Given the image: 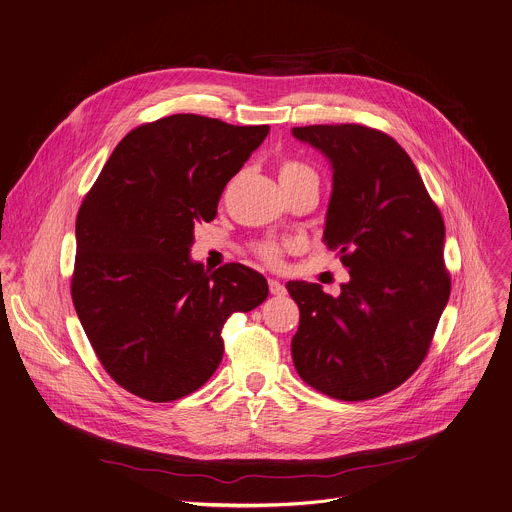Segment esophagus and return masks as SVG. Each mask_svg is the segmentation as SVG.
<instances>
[{
	"instance_id": "1",
	"label": "esophagus",
	"mask_w": 512,
	"mask_h": 512,
	"mask_svg": "<svg viewBox=\"0 0 512 512\" xmlns=\"http://www.w3.org/2000/svg\"><path fill=\"white\" fill-rule=\"evenodd\" d=\"M269 291H271V295H285L287 293V289H285V285L279 281V279H269Z\"/></svg>"
}]
</instances>
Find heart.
Wrapping results in <instances>:
<instances>
[{
    "instance_id": "obj_1",
    "label": "heart",
    "mask_w": 512,
    "mask_h": 512,
    "mask_svg": "<svg viewBox=\"0 0 512 512\" xmlns=\"http://www.w3.org/2000/svg\"><path fill=\"white\" fill-rule=\"evenodd\" d=\"M295 181H315L317 183V177L313 173V168H309L307 164L287 158L279 164V183H295ZM255 251L267 263H277L279 255H281V247L277 243H271V241L259 243L255 247Z\"/></svg>"
}]
</instances>
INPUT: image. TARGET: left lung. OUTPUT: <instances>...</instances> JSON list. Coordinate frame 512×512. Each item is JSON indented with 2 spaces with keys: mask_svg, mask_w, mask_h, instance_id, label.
Masks as SVG:
<instances>
[{
  "mask_svg": "<svg viewBox=\"0 0 512 512\" xmlns=\"http://www.w3.org/2000/svg\"><path fill=\"white\" fill-rule=\"evenodd\" d=\"M331 162L323 243L350 269L337 297L289 281L299 307L291 356L305 384L335 400H372L424 362L450 297L444 221L406 150L362 124L295 126Z\"/></svg>",
  "mask_w": 512,
  "mask_h": 512,
  "instance_id": "8db88e82",
  "label": "left lung"
}]
</instances>
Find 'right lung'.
Returning a JSON list of instances; mask_svg holds the SVG:
<instances>
[{
  "label": "right lung",
  "mask_w": 512,
  "mask_h": 512,
  "mask_svg": "<svg viewBox=\"0 0 512 512\" xmlns=\"http://www.w3.org/2000/svg\"><path fill=\"white\" fill-rule=\"evenodd\" d=\"M269 134L199 114L130 130L76 219L72 301L108 376L148 402L199 390L223 360L231 313L261 305V273L191 261L195 225L213 221L227 183Z\"/></svg>",
  "instance_id": "add662e5"
}]
</instances>
